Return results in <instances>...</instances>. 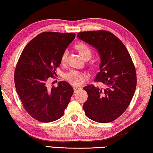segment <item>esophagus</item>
<instances>
[{
  "mask_svg": "<svg viewBox=\"0 0 153 153\" xmlns=\"http://www.w3.org/2000/svg\"><path fill=\"white\" fill-rule=\"evenodd\" d=\"M74 93H77V91H80V90H82V88H81V87H79V86H74Z\"/></svg>",
  "mask_w": 153,
  "mask_h": 153,
  "instance_id": "1",
  "label": "esophagus"
}]
</instances>
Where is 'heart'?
I'll return each instance as SVG.
<instances>
[{
    "instance_id": "heart-1",
    "label": "heart",
    "mask_w": 153,
    "mask_h": 153,
    "mask_svg": "<svg viewBox=\"0 0 153 153\" xmlns=\"http://www.w3.org/2000/svg\"><path fill=\"white\" fill-rule=\"evenodd\" d=\"M75 48H76V50L78 52L79 55L81 56V57L83 59L88 60L91 59L93 52H92V50L91 48H89L88 45H87L84 43H77V44L75 46ZM67 56V51H65L61 56L62 63H65V62H66ZM65 79H66L68 82H70L71 84H73V85L79 86L83 84L84 81H85L86 76L81 72L72 70V71H69L65 75Z\"/></svg>"
}]
</instances>
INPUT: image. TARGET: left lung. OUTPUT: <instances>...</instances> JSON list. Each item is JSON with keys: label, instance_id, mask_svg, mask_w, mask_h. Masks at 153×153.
Masks as SVG:
<instances>
[{"label": "left lung", "instance_id": "obj_1", "mask_svg": "<svg viewBox=\"0 0 153 153\" xmlns=\"http://www.w3.org/2000/svg\"><path fill=\"white\" fill-rule=\"evenodd\" d=\"M77 37L97 50L99 72L94 81L104 84L84 87L88 99L84 103L87 117L100 123H110L126 110L136 88V72L131 58L122 42L106 30L79 33Z\"/></svg>", "mask_w": 153, "mask_h": 153}]
</instances>
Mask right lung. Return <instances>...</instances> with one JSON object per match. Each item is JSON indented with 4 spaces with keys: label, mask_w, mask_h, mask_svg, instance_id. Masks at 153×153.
Wrapping results in <instances>:
<instances>
[{
    "label": "right lung",
    "mask_w": 153,
    "mask_h": 153,
    "mask_svg": "<svg viewBox=\"0 0 153 153\" xmlns=\"http://www.w3.org/2000/svg\"><path fill=\"white\" fill-rule=\"evenodd\" d=\"M75 37L74 33H41L26 45L16 65L14 81L19 97L28 114L42 123L62 117L74 93L67 82H59L52 88L47 82Z\"/></svg>",
    "instance_id": "add662e5"
}]
</instances>
